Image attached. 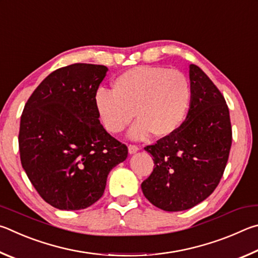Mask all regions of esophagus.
<instances>
[{
  "instance_id": "34e87169",
  "label": "esophagus",
  "mask_w": 258,
  "mask_h": 258,
  "mask_svg": "<svg viewBox=\"0 0 258 258\" xmlns=\"http://www.w3.org/2000/svg\"><path fill=\"white\" fill-rule=\"evenodd\" d=\"M128 150L130 154H135V153H137L139 151V147L137 145H132V144H130L128 146Z\"/></svg>"
}]
</instances>
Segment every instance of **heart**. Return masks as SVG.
Returning a JSON list of instances; mask_svg holds the SVG:
<instances>
[{
    "mask_svg": "<svg viewBox=\"0 0 258 258\" xmlns=\"http://www.w3.org/2000/svg\"><path fill=\"white\" fill-rule=\"evenodd\" d=\"M191 101V87L181 71L154 66L126 70L113 81V90L99 88L95 107L108 133L120 134L135 115L138 121L129 136L142 141L154 133L166 137L186 117Z\"/></svg>",
    "mask_w": 258,
    "mask_h": 258,
    "instance_id": "b5f03b06",
    "label": "heart"
}]
</instances>
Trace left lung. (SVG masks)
I'll use <instances>...</instances> for the list:
<instances>
[{
  "label": "left lung",
  "instance_id": "obj_1",
  "mask_svg": "<svg viewBox=\"0 0 258 258\" xmlns=\"http://www.w3.org/2000/svg\"><path fill=\"white\" fill-rule=\"evenodd\" d=\"M191 101L173 134L145 147L154 169L142 190L166 212L189 210L206 200L222 178L232 144L227 102L200 67L189 66Z\"/></svg>",
  "mask_w": 258,
  "mask_h": 258
}]
</instances>
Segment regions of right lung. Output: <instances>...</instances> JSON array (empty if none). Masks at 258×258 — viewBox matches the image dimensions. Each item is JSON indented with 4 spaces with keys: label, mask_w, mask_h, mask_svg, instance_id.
Wrapping results in <instances>:
<instances>
[{
    "label": "right lung",
    "mask_w": 258,
    "mask_h": 258,
    "mask_svg": "<svg viewBox=\"0 0 258 258\" xmlns=\"http://www.w3.org/2000/svg\"><path fill=\"white\" fill-rule=\"evenodd\" d=\"M106 71L88 63L60 68L38 85L22 111V168L55 209L83 210L96 203L110 171L128 156V147L106 133L95 107Z\"/></svg>",
    "instance_id": "1"
}]
</instances>
